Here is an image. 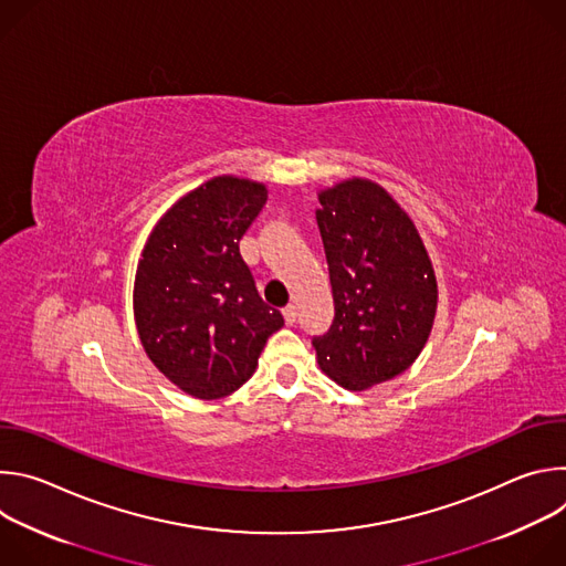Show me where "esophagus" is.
I'll return each instance as SVG.
<instances>
[{"mask_svg": "<svg viewBox=\"0 0 566 566\" xmlns=\"http://www.w3.org/2000/svg\"><path fill=\"white\" fill-rule=\"evenodd\" d=\"M282 315H284V319H286V325H295V319H297V308H295L293 304H289V306H284V308H282Z\"/></svg>", "mask_w": 566, "mask_h": 566, "instance_id": "34e87169", "label": "esophagus"}]
</instances>
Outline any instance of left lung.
Returning a JSON list of instances; mask_svg holds the SVG:
<instances>
[{"mask_svg":"<svg viewBox=\"0 0 566 566\" xmlns=\"http://www.w3.org/2000/svg\"><path fill=\"white\" fill-rule=\"evenodd\" d=\"M332 327L313 336L317 363L345 389L363 391L406 371L437 311V280L412 219L376 184L352 179L319 195Z\"/></svg>","mask_w":566,"mask_h":566,"instance_id":"left-lung-1","label":"left lung"}]
</instances>
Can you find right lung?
<instances>
[{"mask_svg":"<svg viewBox=\"0 0 566 566\" xmlns=\"http://www.w3.org/2000/svg\"><path fill=\"white\" fill-rule=\"evenodd\" d=\"M266 188L217 177L156 223L136 271L134 315L151 363L197 398L244 385L284 317L269 306L239 253Z\"/></svg>","mask_w":566,"mask_h":566,"instance_id":"add662e5","label":"right lung"}]
</instances>
